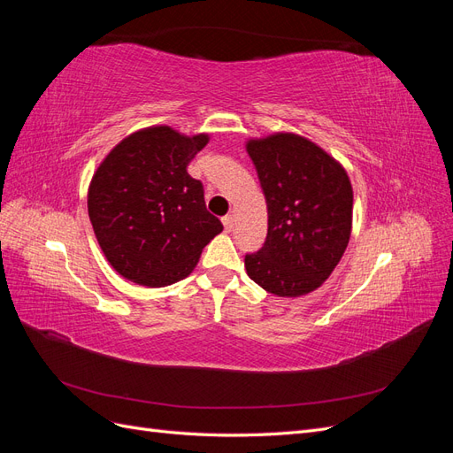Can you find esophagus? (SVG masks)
Returning <instances> with one entry per match:
<instances>
[{"instance_id":"1","label":"esophagus","mask_w":453,"mask_h":453,"mask_svg":"<svg viewBox=\"0 0 453 453\" xmlns=\"http://www.w3.org/2000/svg\"><path fill=\"white\" fill-rule=\"evenodd\" d=\"M223 225H225V230L230 232L232 228H234V217H232V215H225V217H223Z\"/></svg>"}]
</instances>
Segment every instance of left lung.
Instances as JSON below:
<instances>
[{
    "label": "left lung",
    "instance_id": "left-lung-1",
    "mask_svg": "<svg viewBox=\"0 0 453 453\" xmlns=\"http://www.w3.org/2000/svg\"><path fill=\"white\" fill-rule=\"evenodd\" d=\"M248 153L266 198L268 234L263 248L245 255V270L272 295H308L331 276L348 248L349 177L321 147L296 134L251 140Z\"/></svg>",
    "mask_w": 453,
    "mask_h": 453
}]
</instances>
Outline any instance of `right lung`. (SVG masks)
<instances>
[{
  "label": "right lung",
  "instance_id": "add662e5",
  "mask_svg": "<svg viewBox=\"0 0 453 453\" xmlns=\"http://www.w3.org/2000/svg\"><path fill=\"white\" fill-rule=\"evenodd\" d=\"M210 142L170 127L130 134L96 170L88 217L105 258L122 278L172 285L195 270L221 221L205 210L203 185L187 172Z\"/></svg>",
  "mask_w": 453,
  "mask_h": 453
}]
</instances>
